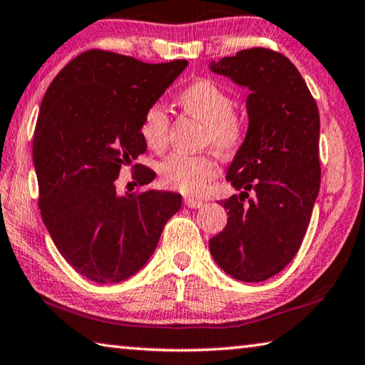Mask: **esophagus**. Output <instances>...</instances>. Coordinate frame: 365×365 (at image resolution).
<instances>
[{"instance_id": "1", "label": "esophagus", "mask_w": 365, "mask_h": 365, "mask_svg": "<svg viewBox=\"0 0 365 365\" xmlns=\"http://www.w3.org/2000/svg\"><path fill=\"white\" fill-rule=\"evenodd\" d=\"M185 205H187L188 207H193V210H198V207H201L205 203L201 200H196V198H185Z\"/></svg>"}]
</instances>
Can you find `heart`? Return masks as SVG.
I'll list each match as a JSON object with an SVG mask.
<instances>
[{"instance_id":"b5f03b06","label":"heart","mask_w":365,"mask_h":365,"mask_svg":"<svg viewBox=\"0 0 365 365\" xmlns=\"http://www.w3.org/2000/svg\"><path fill=\"white\" fill-rule=\"evenodd\" d=\"M178 103L185 112L195 115L206 123L205 141L217 149L232 153L240 148L247 135V125L242 115L232 108L234 97L227 89L210 78H200L190 83L178 94ZM169 113L153 103L141 120V136L154 151H162L169 141ZM160 180L165 187L183 195H201L207 183L217 177V159L210 153L187 154L173 153L159 167Z\"/></svg>"}]
</instances>
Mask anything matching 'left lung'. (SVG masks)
<instances>
[{
	"instance_id": "left-lung-1",
	"label": "left lung",
	"mask_w": 365,
	"mask_h": 365,
	"mask_svg": "<svg viewBox=\"0 0 365 365\" xmlns=\"http://www.w3.org/2000/svg\"><path fill=\"white\" fill-rule=\"evenodd\" d=\"M211 69L250 89V121L225 175L244 192L221 201L227 225L210 250L227 274L259 282L292 262L307 232L322 177L320 115L304 78L279 51L242 50ZM248 191L254 198L245 204Z\"/></svg>"
}]
</instances>
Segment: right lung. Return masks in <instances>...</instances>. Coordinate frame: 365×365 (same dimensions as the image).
<instances>
[{"instance_id":"1","label":"right lung","mask_w":365,"mask_h":365,"mask_svg":"<svg viewBox=\"0 0 365 365\" xmlns=\"http://www.w3.org/2000/svg\"><path fill=\"white\" fill-rule=\"evenodd\" d=\"M187 65L92 48L73 58L45 92L32 146L40 214L58 252L91 281L110 284L140 271L180 210L178 193L118 195L115 182L146 153L140 131L146 108ZM131 172L136 187L155 177L141 164Z\"/></svg>"}]
</instances>
